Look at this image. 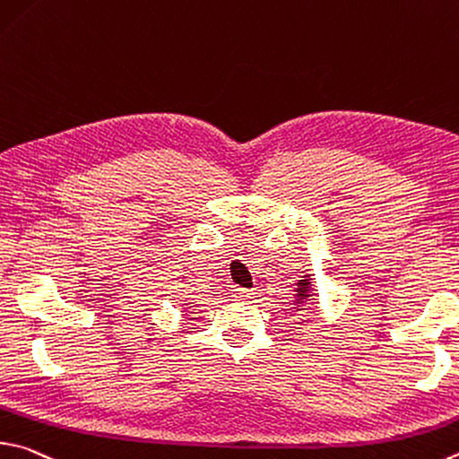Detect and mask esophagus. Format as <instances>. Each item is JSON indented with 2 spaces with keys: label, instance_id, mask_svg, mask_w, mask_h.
I'll use <instances>...</instances> for the list:
<instances>
[{
  "label": "esophagus",
  "instance_id": "1",
  "mask_svg": "<svg viewBox=\"0 0 459 459\" xmlns=\"http://www.w3.org/2000/svg\"><path fill=\"white\" fill-rule=\"evenodd\" d=\"M253 290L251 289H243V287H237L235 289V299H240V301H248V299H253Z\"/></svg>",
  "mask_w": 459,
  "mask_h": 459
}]
</instances>
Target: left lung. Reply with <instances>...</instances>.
Here are the masks:
<instances>
[{
  "label": "left lung",
  "instance_id": "obj_1",
  "mask_svg": "<svg viewBox=\"0 0 459 459\" xmlns=\"http://www.w3.org/2000/svg\"><path fill=\"white\" fill-rule=\"evenodd\" d=\"M297 285H299V289H297V290H299V293H297V301H299V303H303L305 299L309 297V289H311L309 285H311V279H307V277H305V279L299 281Z\"/></svg>",
  "mask_w": 459,
  "mask_h": 459
}]
</instances>
